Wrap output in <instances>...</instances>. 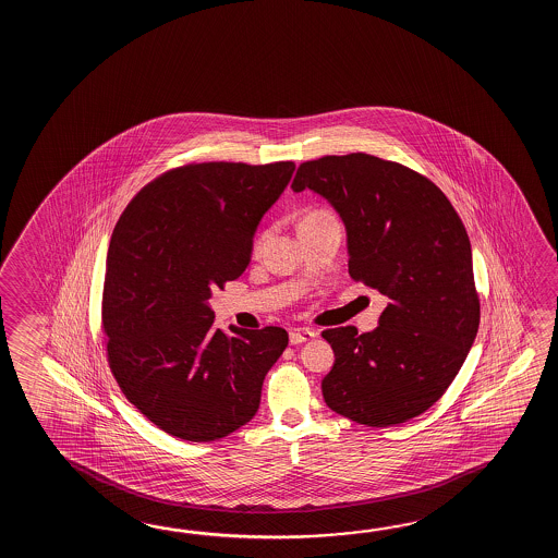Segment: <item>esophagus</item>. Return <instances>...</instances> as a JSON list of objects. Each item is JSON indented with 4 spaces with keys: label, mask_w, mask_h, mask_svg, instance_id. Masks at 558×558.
Masks as SVG:
<instances>
[{
    "label": "esophagus",
    "mask_w": 558,
    "mask_h": 558,
    "mask_svg": "<svg viewBox=\"0 0 558 558\" xmlns=\"http://www.w3.org/2000/svg\"><path fill=\"white\" fill-rule=\"evenodd\" d=\"M315 337H317V332L313 331V329H293V331L289 332L291 344L307 343V341L315 339Z\"/></svg>",
    "instance_id": "obj_1"
}]
</instances>
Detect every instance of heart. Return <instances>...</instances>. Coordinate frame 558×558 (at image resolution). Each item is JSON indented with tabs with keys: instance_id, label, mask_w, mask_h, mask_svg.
<instances>
[{
	"instance_id": "heart-1",
	"label": "heart",
	"mask_w": 558,
	"mask_h": 558,
	"mask_svg": "<svg viewBox=\"0 0 558 558\" xmlns=\"http://www.w3.org/2000/svg\"><path fill=\"white\" fill-rule=\"evenodd\" d=\"M319 215H327V214H323V211H313V214H308L307 217H305V219H308V217H319Z\"/></svg>"
}]
</instances>
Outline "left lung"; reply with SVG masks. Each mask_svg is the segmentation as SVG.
Masks as SVG:
<instances>
[{"label": "left lung", "mask_w": 558, "mask_h": 558, "mask_svg": "<svg viewBox=\"0 0 558 558\" xmlns=\"http://www.w3.org/2000/svg\"><path fill=\"white\" fill-rule=\"evenodd\" d=\"M291 187L331 203L347 231L349 275L387 296L375 331H323L335 353L320 383L325 403L367 427L425 413L463 367L481 320L461 217L433 181L375 155L301 163Z\"/></svg>", "instance_id": "left-lung-1"}]
</instances>
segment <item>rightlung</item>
<instances>
[{"mask_svg": "<svg viewBox=\"0 0 558 558\" xmlns=\"http://www.w3.org/2000/svg\"><path fill=\"white\" fill-rule=\"evenodd\" d=\"M293 171V161L178 167L119 217L104 284L107 359L128 401L171 437L223 439L259 409L289 335H227L209 299L247 269L255 231Z\"/></svg>", "mask_w": 558, "mask_h": 558, "instance_id": "add662e5", "label": "right lung"}]
</instances>
